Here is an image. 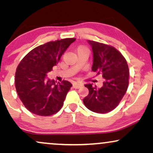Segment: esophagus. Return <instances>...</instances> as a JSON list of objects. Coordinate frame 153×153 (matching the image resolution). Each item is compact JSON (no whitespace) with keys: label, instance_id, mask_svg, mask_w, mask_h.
<instances>
[{"label":"esophagus","instance_id":"esophagus-1","mask_svg":"<svg viewBox=\"0 0 153 153\" xmlns=\"http://www.w3.org/2000/svg\"><path fill=\"white\" fill-rule=\"evenodd\" d=\"M81 86H82V84H81V83L76 82L73 83V87H74V88H81Z\"/></svg>","mask_w":153,"mask_h":153}]
</instances>
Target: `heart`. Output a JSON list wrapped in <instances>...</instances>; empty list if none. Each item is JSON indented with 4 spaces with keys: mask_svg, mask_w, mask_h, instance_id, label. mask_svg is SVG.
<instances>
[{
    "mask_svg": "<svg viewBox=\"0 0 153 153\" xmlns=\"http://www.w3.org/2000/svg\"><path fill=\"white\" fill-rule=\"evenodd\" d=\"M81 48H85V47H79L78 49H81Z\"/></svg>",
    "mask_w": 153,
    "mask_h": 153,
    "instance_id": "b5f03b06",
    "label": "heart"
}]
</instances>
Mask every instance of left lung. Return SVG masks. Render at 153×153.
<instances>
[{
    "mask_svg": "<svg viewBox=\"0 0 153 153\" xmlns=\"http://www.w3.org/2000/svg\"><path fill=\"white\" fill-rule=\"evenodd\" d=\"M93 52L92 70L102 74L103 85L85 84L89 94L83 99L85 106L92 111L106 114L117 107L129 85V68L124 56L112 46L88 40Z\"/></svg>",
    "mask_w": 153,
    "mask_h": 153,
    "instance_id": "left-lung-1",
    "label": "left lung"
}]
</instances>
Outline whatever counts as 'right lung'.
Returning <instances> with one entry per match:
<instances>
[{"instance_id":"1","label":"right lung","mask_w":153,"mask_h":153,"mask_svg":"<svg viewBox=\"0 0 153 153\" xmlns=\"http://www.w3.org/2000/svg\"><path fill=\"white\" fill-rule=\"evenodd\" d=\"M76 38H65L39 45L21 60L15 74V88L27 109L41 116L59 111L72 83H56L46 74L60 61L61 56Z\"/></svg>"}]
</instances>
